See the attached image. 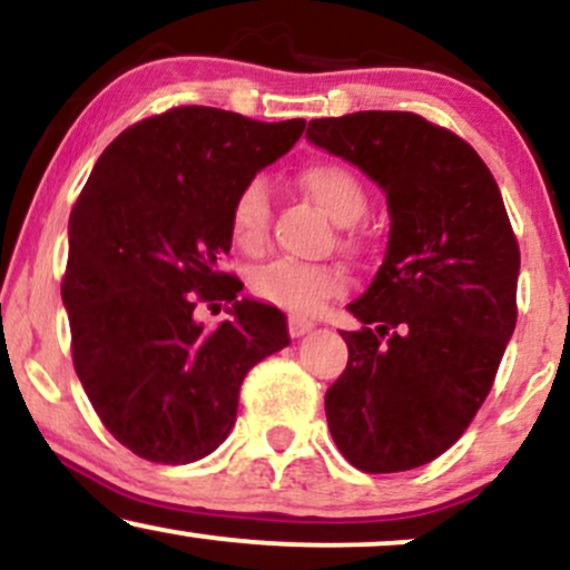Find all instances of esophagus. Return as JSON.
Returning <instances> with one entry per match:
<instances>
[{
	"mask_svg": "<svg viewBox=\"0 0 570 570\" xmlns=\"http://www.w3.org/2000/svg\"><path fill=\"white\" fill-rule=\"evenodd\" d=\"M313 326H315L313 321L299 318V315H292V318H289V334H292V337H303V334L311 332Z\"/></svg>",
	"mask_w": 570,
	"mask_h": 570,
	"instance_id": "obj_1",
	"label": "esophagus"
}]
</instances>
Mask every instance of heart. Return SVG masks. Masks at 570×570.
<instances>
[{"label": "heart", "mask_w": 570, "mask_h": 570, "mask_svg": "<svg viewBox=\"0 0 570 570\" xmlns=\"http://www.w3.org/2000/svg\"><path fill=\"white\" fill-rule=\"evenodd\" d=\"M299 188L326 209L337 223H353L366 209V190L347 164L318 159L305 164L297 173ZM230 242L246 255L265 249L271 233V196L267 185L255 177L244 183L230 204L228 215ZM347 273L326 263H297V259H276L257 267L249 278V289L263 303L278 305L289 313H318L328 299L347 292Z\"/></svg>", "instance_id": "1"}]
</instances>
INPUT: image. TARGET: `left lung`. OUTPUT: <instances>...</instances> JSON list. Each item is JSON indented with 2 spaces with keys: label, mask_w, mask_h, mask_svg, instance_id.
Segmentation results:
<instances>
[{
  "label": "left lung",
  "mask_w": 570,
  "mask_h": 570,
  "mask_svg": "<svg viewBox=\"0 0 570 570\" xmlns=\"http://www.w3.org/2000/svg\"><path fill=\"white\" fill-rule=\"evenodd\" d=\"M305 135L380 183L390 207L385 259L347 305L363 326L342 332L328 430L363 472L422 468L475 420L515 332V230L475 148L420 114L328 116Z\"/></svg>",
  "instance_id": "left-lung-1"
}]
</instances>
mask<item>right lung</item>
<instances>
[{
  "label": "right lung",
  "instance_id": "1",
  "mask_svg": "<svg viewBox=\"0 0 570 570\" xmlns=\"http://www.w3.org/2000/svg\"><path fill=\"white\" fill-rule=\"evenodd\" d=\"M303 129L305 119L169 108L116 137L73 204L60 284L73 368L108 433L140 459L212 454L246 372L289 345L286 315L238 299L244 284L219 263L233 198ZM217 302H233L234 318L198 325L195 307Z\"/></svg>",
  "mask_w": 570,
  "mask_h": 570
}]
</instances>
